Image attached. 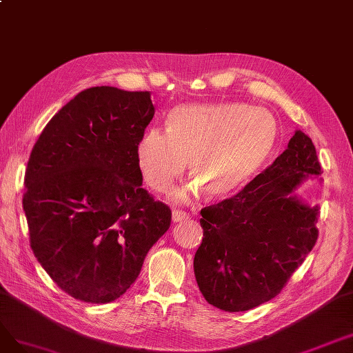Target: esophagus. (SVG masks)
Returning a JSON list of instances; mask_svg holds the SVG:
<instances>
[{
    "label": "esophagus",
    "mask_w": 353,
    "mask_h": 353,
    "mask_svg": "<svg viewBox=\"0 0 353 353\" xmlns=\"http://www.w3.org/2000/svg\"><path fill=\"white\" fill-rule=\"evenodd\" d=\"M172 220L173 223H181V221H188L189 220V214L188 212H183L180 210H174L172 212Z\"/></svg>",
    "instance_id": "esophagus-1"
}]
</instances>
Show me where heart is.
Listing matches in <instances>:
<instances>
[{
  "label": "heart",
  "mask_w": 353,
  "mask_h": 353,
  "mask_svg": "<svg viewBox=\"0 0 353 353\" xmlns=\"http://www.w3.org/2000/svg\"><path fill=\"white\" fill-rule=\"evenodd\" d=\"M279 141V123L270 111L243 102L185 104L167 117V132L148 129L136 145V161L145 183L168 192L183 174L195 177L188 193L201 188L227 196L263 165ZM186 196V193H181Z\"/></svg>",
  "instance_id": "obj_1"
}]
</instances>
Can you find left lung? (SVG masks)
Listing matches in <instances>:
<instances>
[{"label":"left lung","instance_id":"1","mask_svg":"<svg viewBox=\"0 0 353 353\" xmlns=\"http://www.w3.org/2000/svg\"><path fill=\"white\" fill-rule=\"evenodd\" d=\"M315 146L294 130L288 148L234 196L201 211L202 243L193 259L203 298L227 312L252 310L280 293L314 248L318 205L298 189L321 183Z\"/></svg>","mask_w":353,"mask_h":353}]
</instances>
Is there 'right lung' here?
I'll return each instance as SVG.
<instances>
[{
  "label": "right lung",
  "instance_id": "right-lung-1",
  "mask_svg": "<svg viewBox=\"0 0 353 353\" xmlns=\"http://www.w3.org/2000/svg\"><path fill=\"white\" fill-rule=\"evenodd\" d=\"M154 114L150 92L89 88L57 112L33 146L23 195L30 246L74 299L120 298L168 230L172 211L142 188L136 161Z\"/></svg>",
  "mask_w": 353,
  "mask_h": 353
}]
</instances>
